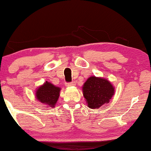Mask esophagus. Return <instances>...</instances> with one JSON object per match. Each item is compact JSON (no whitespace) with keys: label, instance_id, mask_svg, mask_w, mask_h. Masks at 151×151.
<instances>
[{"label":"esophagus","instance_id":"1","mask_svg":"<svg viewBox=\"0 0 151 151\" xmlns=\"http://www.w3.org/2000/svg\"><path fill=\"white\" fill-rule=\"evenodd\" d=\"M66 87H72V86H75L76 85V83L75 82H71V83H67L65 84Z\"/></svg>","mask_w":151,"mask_h":151}]
</instances>
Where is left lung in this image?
Listing matches in <instances>:
<instances>
[{"instance_id": "8db88e82", "label": "left lung", "mask_w": 151, "mask_h": 151, "mask_svg": "<svg viewBox=\"0 0 151 151\" xmlns=\"http://www.w3.org/2000/svg\"><path fill=\"white\" fill-rule=\"evenodd\" d=\"M83 96L90 109H99L109 103L114 95L115 88L111 82L103 78L91 76L83 86Z\"/></svg>"}]
</instances>
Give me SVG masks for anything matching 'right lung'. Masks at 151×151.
<instances>
[{
    "label": "right lung",
    "mask_w": 151,
    "mask_h": 151,
    "mask_svg": "<svg viewBox=\"0 0 151 151\" xmlns=\"http://www.w3.org/2000/svg\"><path fill=\"white\" fill-rule=\"evenodd\" d=\"M61 88L46 81L36 92L37 100L47 107L54 108L59 96Z\"/></svg>",
    "instance_id": "obj_1"
}]
</instances>
